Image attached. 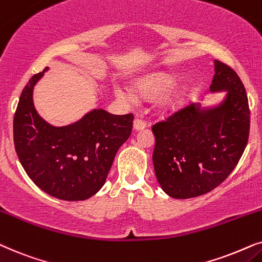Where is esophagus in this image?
Segmentation results:
<instances>
[{"label":"esophagus","mask_w":262,"mask_h":262,"mask_svg":"<svg viewBox=\"0 0 262 262\" xmlns=\"http://www.w3.org/2000/svg\"><path fill=\"white\" fill-rule=\"evenodd\" d=\"M134 130H141V129L146 128V122L144 120H141V118H135L134 120Z\"/></svg>","instance_id":"34e87169"}]
</instances>
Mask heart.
Here are the masks:
<instances>
[{
	"label": "heart",
	"instance_id": "heart-1",
	"mask_svg": "<svg viewBox=\"0 0 262 262\" xmlns=\"http://www.w3.org/2000/svg\"><path fill=\"white\" fill-rule=\"evenodd\" d=\"M173 86H175V80L172 78L167 75H158L141 81L139 85V90L145 96H160L171 90ZM116 95L120 98L129 100V102H132L135 98L133 93L125 90H116ZM177 100H179V96H173L171 103H177Z\"/></svg>",
	"mask_w": 262,
	"mask_h": 262
}]
</instances>
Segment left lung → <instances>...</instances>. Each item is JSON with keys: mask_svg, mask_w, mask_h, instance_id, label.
I'll use <instances>...</instances> for the list:
<instances>
[{"mask_svg": "<svg viewBox=\"0 0 262 262\" xmlns=\"http://www.w3.org/2000/svg\"><path fill=\"white\" fill-rule=\"evenodd\" d=\"M210 91H225V97L214 106L190 104L152 127L157 181L173 199L213 190L232 172L248 142L249 104L236 72L214 60Z\"/></svg>", "mask_w": 262, "mask_h": 262, "instance_id": "1", "label": "left lung"}]
</instances>
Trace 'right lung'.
<instances>
[{
	"label": "right lung",
	"mask_w": 262,
	"mask_h": 262,
	"mask_svg": "<svg viewBox=\"0 0 262 262\" xmlns=\"http://www.w3.org/2000/svg\"><path fill=\"white\" fill-rule=\"evenodd\" d=\"M48 69L33 75L20 96L13 123L17 158L47 194L66 201L86 200L105 183L118 148L132 133L133 115L93 109L68 125L48 123L33 104L34 86Z\"/></svg>",
	"instance_id": "add662e5"
}]
</instances>
